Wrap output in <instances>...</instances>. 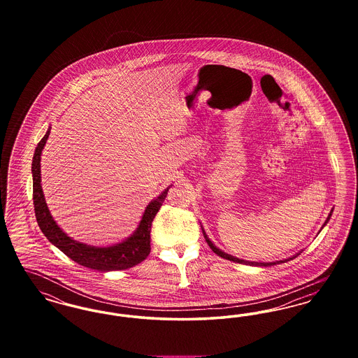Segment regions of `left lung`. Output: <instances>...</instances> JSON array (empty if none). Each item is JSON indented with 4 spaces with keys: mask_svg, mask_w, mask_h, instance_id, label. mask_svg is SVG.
Wrapping results in <instances>:
<instances>
[{
    "mask_svg": "<svg viewBox=\"0 0 358 358\" xmlns=\"http://www.w3.org/2000/svg\"><path fill=\"white\" fill-rule=\"evenodd\" d=\"M331 213H333V209H331V212L329 213V216H327V219H326V222H324V225H322V228H324V225L327 224V222L330 220V217H331ZM203 234H204L205 241L208 243V245L210 247V250L216 254V255L222 256L224 259H227V260H232V262H235V263H241V264H250V266H257V267H268V266H273V264H280V263H286V262H289V260H292L294 257H296V256L299 255V254H296V255L292 256V257H289V259H285V260H278V262H270V263H257V262H248V260H243V259H238V257H235V256L229 255V254H225L224 251H222L220 248H217L212 241H210V238H208V235L205 234L204 229H203Z\"/></svg>",
    "mask_w": 358,
    "mask_h": 358,
    "instance_id": "obj_1",
    "label": "left lung"
}]
</instances>
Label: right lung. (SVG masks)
<instances>
[{
    "label": "right lung",
    "mask_w": 358,
    "mask_h": 358,
    "mask_svg": "<svg viewBox=\"0 0 358 358\" xmlns=\"http://www.w3.org/2000/svg\"><path fill=\"white\" fill-rule=\"evenodd\" d=\"M51 133V127L37 143L32 161V177H34V205L36 220L45 235V238L51 241L55 247H57L62 252H64L80 266L88 267L91 270L98 271H118L127 270L143 262L150 254V231L152 222L159 210L161 205L165 201L169 187H166L157 199L150 201L146 206L139 225L131 236L123 240L122 243L108 245V247H95L85 243L76 241L69 238L66 232L56 224L52 217L51 212L45 203V197L41 189V171L40 161L41 152L45 146V142Z\"/></svg>",
    "instance_id": "add662e5"
}]
</instances>
